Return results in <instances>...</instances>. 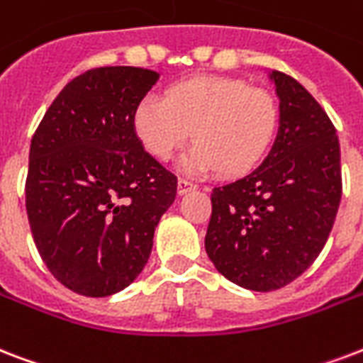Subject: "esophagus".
<instances>
[{"mask_svg": "<svg viewBox=\"0 0 363 363\" xmlns=\"http://www.w3.org/2000/svg\"><path fill=\"white\" fill-rule=\"evenodd\" d=\"M194 188H196V184H194L192 181L184 179V177H181V179H179V182H177V192L179 194H186V192H190V190H194Z\"/></svg>", "mask_w": 363, "mask_h": 363, "instance_id": "1", "label": "esophagus"}]
</instances>
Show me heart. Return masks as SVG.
Returning a JSON list of instances; mask_svg holds the SVG:
<instances>
[{
  "label": "heart",
  "instance_id": "obj_1",
  "mask_svg": "<svg viewBox=\"0 0 363 363\" xmlns=\"http://www.w3.org/2000/svg\"><path fill=\"white\" fill-rule=\"evenodd\" d=\"M278 123L272 95L232 77H192L169 87L165 101L145 96L135 110V131L157 160H169L190 137L182 160L194 173L217 169L243 175L267 154Z\"/></svg>",
  "mask_w": 363,
  "mask_h": 363
}]
</instances>
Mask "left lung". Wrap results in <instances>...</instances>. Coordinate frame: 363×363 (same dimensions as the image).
<instances>
[{
	"label": "left lung",
	"mask_w": 363,
	"mask_h": 363,
	"mask_svg": "<svg viewBox=\"0 0 363 363\" xmlns=\"http://www.w3.org/2000/svg\"><path fill=\"white\" fill-rule=\"evenodd\" d=\"M280 129L267 160L213 188L206 251L226 280L253 291L291 284L316 261L341 203L335 127L295 77L272 72Z\"/></svg>",
	"instance_id": "1"
}]
</instances>
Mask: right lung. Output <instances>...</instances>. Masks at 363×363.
Listing matches in <instances>:
<instances>
[{"instance_id":"right-lung-1","label":"right lung","mask_w":363,"mask_h":363,"mask_svg":"<svg viewBox=\"0 0 363 363\" xmlns=\"http://www.w3.org/2000/svg\"><path fill=\"white\" fill-rule=\"evenodd\" d=\"M157 72L102 66L74 77L30 145L26 213L57 280L85 297L131 284L177 196V177L143 148L135 110Z\"/></svg>"}]
</instances>
